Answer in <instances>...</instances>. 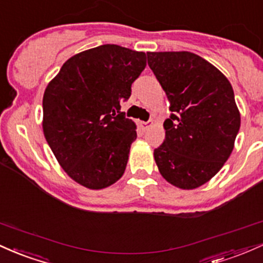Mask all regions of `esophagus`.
I'll list each match as a JSON object with an SVG mask.
<instances>
[{"mask_svg": "<svg viewBox=\"0 0 263 263\" xmlns=\"http://www.w3.org/2000/svg\"><path fill=\"white\" fill-rule=\"evenodd\" d=\"M153 125V122H140V128L143 130H147Z\"/></svg>", "mask_w": 263, "mask_h": 263, "instance_id": "obj_1", "label": "esophagus"}]
</instances>
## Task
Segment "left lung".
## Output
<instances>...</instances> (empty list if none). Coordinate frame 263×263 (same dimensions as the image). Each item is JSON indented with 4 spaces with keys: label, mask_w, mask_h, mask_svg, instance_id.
<instances>
[{
    "label": "left lung",
    "mask_w": 263,
    "mask_h": 263,
    "mask_svg": "<svg viewBox=\"0 0 263 263\" xmlns=\"http://www.w3.org/2000/svg\"><path fill=\"white\" fill-rule=\"evenodd\" d=\"M147 64L170 102L165 140L154 150L161 176L193 190L219 173L234 150L241 117L222 73L191 52H147Z\"/></svg>",
    "instance_id": "8db88e82"
}]
</instances>
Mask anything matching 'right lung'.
I'll list each match as a JSON object with an SVG mask.
<instances>
[{
	"mask_svg": "<svg viewBox=\"0 0 263 263\" xmlns=\"http://www.w3.org/2000/svg\"><path fill=\"white\" fill-rule=\"evenodd\" d=\"M146 54L103 44L70 57L43 96V134L70 179L92 190L123 176L137 125L120 111Z\"/></svg>",
	"mask_w": 263,
	"mask_h": 263,
	"instance_id": "right-lung-1",
	"label": "right lung"
}]
</instances>
